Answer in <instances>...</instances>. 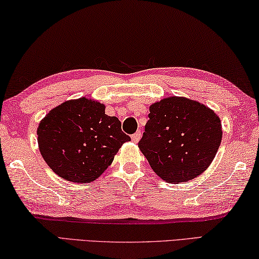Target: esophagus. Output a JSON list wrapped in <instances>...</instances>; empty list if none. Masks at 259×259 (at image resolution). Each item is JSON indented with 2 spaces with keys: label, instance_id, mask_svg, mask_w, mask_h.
<instances>
[{
  "label": "esophagus",
  "instance_id": "esophagus-1",
  "mask_svg": "<svg viewBox=\"0 0 259 259\" xmlns=\"http://www.w3.org/2000/svg\"><path fill=\"white\" fill-rule=\"evenodd\" d=\"M140 139H141V132H140V131H138L137 133H134L132 135V141L134 143H138L140 141Z\"/></svg>",
  "mask_w": 259,
  "mask_h": 259
}]
</instances>
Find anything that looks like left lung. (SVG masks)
Here are the masks:
<instances>
[{"label": "left lung", "instance_id": "obj_1", "mask_svg": "<svg viewBox=\"0 0 259 259\" xmlns=\"http://www.w3.org/2000/svg\"><path fill=\"white\" fill-rule=\"evenodd\" d=\"M149 110L139 148L153 171L176 184L203 173L222 141L220 117L205 104L180 97L162 99Z\"/></svg>", "mask_w": 259, "mask_h": 259}]
</instances>
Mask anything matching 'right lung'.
<instances>
[{
	"label": "right lung",
	"instance_id": "1",
	"mask_svg": "<svg viewBox=\"0 0 259 259\" xmlns=\"http://www.w3.org/2000/svg\"><path fill=\"white\" fill-rule=\"evenodd\" d=\"M106 106L91 99L69 100L50 110L37 128L39 152L54 173L75 183L97 180L131 138Z\"/></svg>",
	"mask_w": 259,
	"mask_h": 259
}]
</instances>
